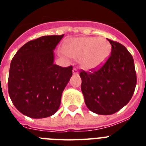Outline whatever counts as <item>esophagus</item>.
<instances>
[{
  "mask_svg": "<svg viewBox=\"0 0 146 146\" xmlns=\"http://www.w3.org/2000/svg\"><path fill=\"white\" fill-rule=\"evenodd\" d=\"M73 73L74 75H77L78 73H79V70H78L76 68H73Z\"/></svg>",
  "mask_w": 146,
  "mask_h": 146,
  "instance_id": "1",
  "label": "esophagus"
}]
</instances>
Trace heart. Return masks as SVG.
<instances>
[{
	"instance_id": "obj_1",
	"label": "heart",
	"mask_w": 146,
	"mask_h": 146,
	"mask_svg": "<svg viewBox=\"0 0 146 146\" xmlns=\"http://www.w3.org/2000/svg\"><path fill=\"white\" fill-rule=\"evenodd\" d=\"M64 50L70 57L80 59L83 68L92 70L105 62L111 46L104 38L81 37L68 41L64 44ZM60 53L64 54L62 51Z\"/></svg>"
}]
</instances>
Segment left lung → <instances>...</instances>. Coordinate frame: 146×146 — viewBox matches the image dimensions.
Returning <instances> with one entry per match:
<instances>
[{"label":"left lung","mask_w":146,"mask_h":146,"mask_svg":"<svg viewBox=\"0 0 146 146\" xmlns=\"http://www.w3.org/2000/svg\"><path fill=\"white\" fill-rule=\"evenodd\" d=\"M111 53L101 67L82 70L81 90L91 111L102 115L117 112L130 101L136 86L133 56L123 44L108 39Z\"/></svg>","instance_id":"8db88e82"}]
</instances>
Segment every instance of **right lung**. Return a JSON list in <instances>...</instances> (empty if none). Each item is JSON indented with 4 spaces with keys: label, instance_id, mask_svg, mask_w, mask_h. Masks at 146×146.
Returning <instances> with one entry per match:
<instances>
[{
    "label": "right lung",
    "instance_id": "add662e5",
    "mask_svg": "<svg viewBox=\"0 0 146 146\" xmlns=\"http://www.w3.org/2000/svg\"><path fill=\"white\" fill-rule=\"evenodd\" d=\"M64 35H45L29 41L10 63L8 92L13 104L31 118H44L59 108L62 92L73 75V66L54 64V51Z\"/></svg>",
    "mask_w": 146,
    "mask_h": 146
}]
</instances>
